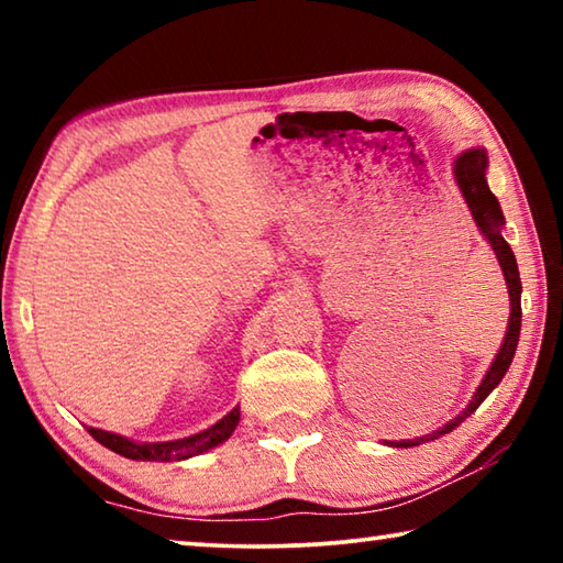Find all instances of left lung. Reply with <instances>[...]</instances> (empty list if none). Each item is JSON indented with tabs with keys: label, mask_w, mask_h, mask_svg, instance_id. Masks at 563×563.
Wrapping results in <instances>:
<instances>
[{
	"label": "left lung",
	"mask_w": 563,
	"mask_h": 563,
	"mask_svg": "<svg viewBox=\"0 0 563 563\" xmlns=\"http://www.w3.org/2000/svg\"><path fill=\"white\" fill-rule=\"evenodd\" d=\"M487 154H484L482 148H472V151H464V154L456 158L454 164V178H456V186H460L462 196L466 206H470V211L474 216L476 225H479V231L484 233V238L492 243L494 253H497V261L504 271V278H507V288H509V298H511V318H509V330H507V338H504V345L499 350L497 360L492 362L489 373L484 375L479 389H476L470 407L464 409L460 417H454L450 424L442 427L440 432L430 434V440H437L440 434L452 432L456 424L462 422V419L470 417L476 407H479L487 395L492 393L494 387L501 383V377L507 375V369L514 360V352H517V342H519V330H521V280H519V268H517V258H514L509 243L504 241L499 228L504 225V216H501V208L497 196L492 194L489 186H487ZM419 442H424V437H419ZM419 442H402V446L409 444H419Z\"/></svg>",
	"instance_id": "left-lung-1"
}]
</instances>
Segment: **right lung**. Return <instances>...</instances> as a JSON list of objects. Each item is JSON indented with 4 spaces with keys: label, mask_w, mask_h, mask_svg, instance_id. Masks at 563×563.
I'll return each mask as SVG.
<instances>
[{
    "label": "right lung",
    "mask_w": 563,
    "mask_h": 563,
    "mask_svg": "<svg viewBox=\"0 0 563 563\" xmlns=\"http://www.w3.org/2000/svg\"><path fill=\"white\" fill-rule=\"evenodd\" d=\"M238 419H241V412L238 407L231 409L221 422H216L213 427H208L206 432L186 437V440H176V442H156V444H136L126 440V437L103 432V430H89V434L97 440L99 444L109 446L111 452H117L121 456H129V460H141V462H178V460H188V456H196L201 452L213 450L216 444L225 442L228 437L233 434Z\"/></svg>",
    "instance_id": "add662e5"
}]
</instances>
